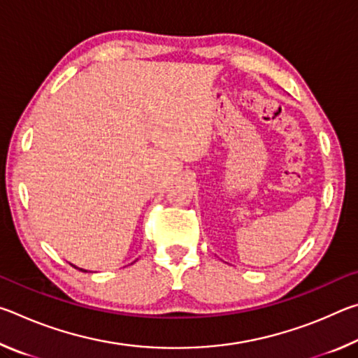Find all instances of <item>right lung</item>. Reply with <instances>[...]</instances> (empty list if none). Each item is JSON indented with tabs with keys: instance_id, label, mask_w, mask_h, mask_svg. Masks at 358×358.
Masks as SVG:
<instances>
[{
	"instance_id": "add662e5",
	"label": "right lung",
	"mask_w": 358,
	"mask_h": 358,
	"mask_svg": "<svg viewBox=\"0 0 358 358\" xmlns=\"http://www.w3.org/2000/svg\"><path fill=\"white\" fill-rule=\"evenodd\" d=\"M80 270H82V268H80Z\"/></svg>"
}]
</instances>
